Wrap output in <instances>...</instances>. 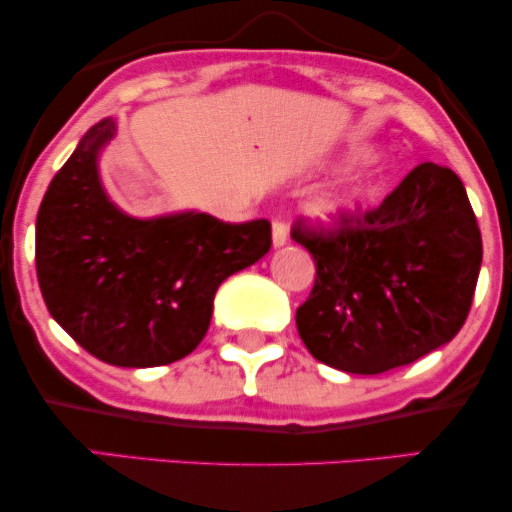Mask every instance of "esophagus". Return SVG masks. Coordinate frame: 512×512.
Returning a JSON list of instances; mask_svg holds the SVG:
<instances>
[{"mask_svg":"<svg viewBox=\"0 0 512 512\" xmlns=\"http://www.w3.org/2000/svg\"><path fill=\"white\" fill-rule=\"evenodd\" d=\"M286 237H289V230H286V223L279 221V219L272 221V244H275V247H284Z\"/></svg>","mask_w":512,"mask_h":512,"instance_id":"1","label":"esophagus"}]
</instances>
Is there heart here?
I'll return each instance as SVG.
<instances>
[{"label": "heart", "mask_w": 512, "mask_h": 512, "mask_svg": "<svg viewBox=\"0 0 512 512\" xmlns=\"http://www.w3.org/2000/svg\"><path fill=\"white\" fill-rule=\"evenodd\" d=\"M370 198H373V186L361 184L359 181V184H349L340 188V191L319 198L312 205V212L324 221H342L359 214L368 205Z\"/></svg>", "instance_id": "obj_1"}]
</instances>
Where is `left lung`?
Returning <instances> with one entry per match:
<instances>
[{
    "label": "left lung",
    "instance_id": "left-lung-1",
    "mask_svg": "<svg viewBox=\"0 0 512 512\" xmlns=\"http://www.w3.org/2000/svg\"><path fill=\"white\" fill-rule=\"evenodd\" d=\"M291 237L317 265L296 326L326 366L387 373L450 342L464 326L482 237L450 167L417 165L380 207L333 226L298 219Z\"/></svg>",
    "mask_w": 512,
    "mask_h": 512
}]
</instances>
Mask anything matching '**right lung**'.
<instances>
[{
    "label": "right lung",
    "mask_w": 512,
    "mask_h": 512,
    "mask_svg": "<svg viewBox=\"0 0 512 512\" xmlns=\"http://www.w3.org/2000/svg\"><path fill=\"white\" fill-rule=\"evenodd\" d=\"M116 123L93 125L41 200L37 277L51 317L104 363L153 368L205 338L223 279L270 251V221L209 214L132 219L107 198L97 153Z\"/></svg>",
    "instance_id": "obj_1"
}]
</instances>
